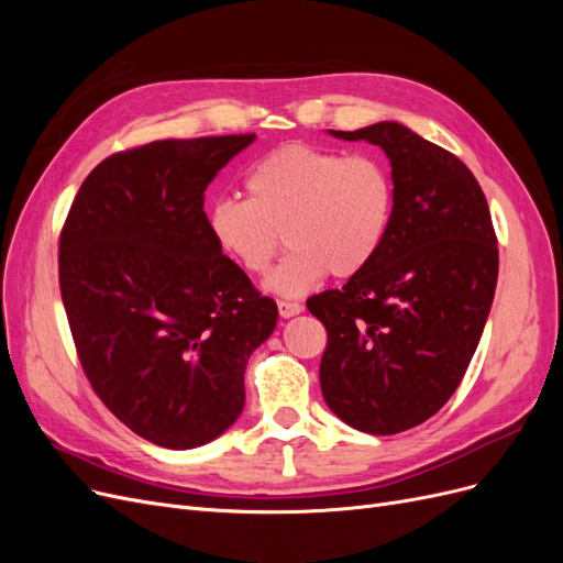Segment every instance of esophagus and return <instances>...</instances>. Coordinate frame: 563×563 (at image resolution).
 I'll list each match as a JSON object with an SVG mask.
<instances>
[{
	"mask_svg": "<svg viewBox=\"0 0 563 563\" xmlns=\"http://www.w3.org/2000/svg\"><path fill=\"white\" fill-rule=\"evenodd\" d=\"M277 310H279V317L288 319V317H296L302 312V305L300 302H291V300H279L277 302Z\"/></svg>",
	"mask_w": 563,
	"mask_h": 563,
	"instance_id": "1",
	"label": "esophagus"
}]
</instances>
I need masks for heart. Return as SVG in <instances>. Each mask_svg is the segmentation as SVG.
I'll return each instance as SVG.
<instances>
[{"mask_svg":"<svg viewBox=\"0 0 563 563\" xmlns=\"http://www.w3.org/2000/svg\"><path fill=\"white\" fill-rule=\"evenodd\" d=\"M246 199L225 197L209 209L218 246L246 275H263L282 249L286 258L267 286L300 296L327 275L350 279L376 258L395 211V183L368 152L345 155L308 143L279 145L244 178Z\"/></svg>","mask_w":563,"mask_h":563,"instance_id":"heart-1","label":"heart"}]
</instances>
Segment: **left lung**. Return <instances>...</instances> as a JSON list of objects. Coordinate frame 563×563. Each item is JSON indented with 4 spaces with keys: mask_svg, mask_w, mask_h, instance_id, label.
Masks as SVG:
<instances>
[{
    "mask_svg": "<svg viewBox=\"0 0 563 563\" xmlns=\"http://www.w3.org/2000/svg\"><path fill=\"white\" fill-rule=\"evenodd\" d=\"M331 133L385 150L395 211L373 263L308 300L329 335L321 395L350 428L397 434L463 380L496 294L498 236L479 183L449 150L397 122Z\"/></svg>",
    "mask_w": 563,
    "mask_h": 563,
    "instance_id": "left-lung-1",
    "label": "left lung"
}]
</instances>
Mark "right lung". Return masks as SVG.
<instances>
[{"label": "right lung", "mask_w": 563, "mask_h": 563, "mask_svg": "<svg viewBox=\"0 0 563 563\" xmlns=\"http://www.w3.org/2000/svg\"><path fill=\"white\" fill-rule=\"evenodd\" d=\"M255 133L114 152L81 183L58 282L84 376L131 432L164 449L223 434L277 305L213 240L203 192Z\"/></svg>", "instance_id": "obj_1"}]
</instances>
